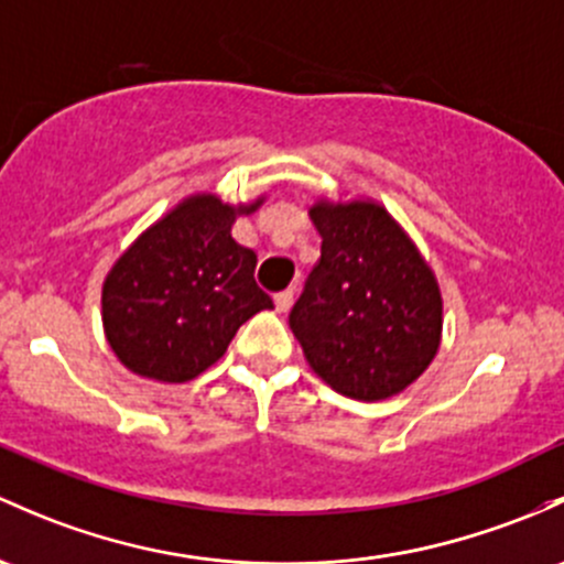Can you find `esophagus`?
I'll return each mask as SVG.
<instances>
[{
    "label": "esophagus",
    "mask_w": 564,
    "mask_h": 564,
    "mask_svg": "<svg viewBox=\"0 0 564 564\" xmlns=\"http://www.w3.org/2000/svg\"><path fill=\"white\" fill-rule=\"evenodd\" d=\"M292 302H294V292H292V289H286V292H278V294H275V311H278V313H286L289 307H292Z\"/></svg>",
    "instance_id": "1"
}]
</instances>
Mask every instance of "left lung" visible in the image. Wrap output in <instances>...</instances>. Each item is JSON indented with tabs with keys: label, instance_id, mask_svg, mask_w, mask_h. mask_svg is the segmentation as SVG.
<instances>
[{
	"label": "left lung",
	"instance_id": "obj_1",
	"mask_svg": "<svg viewBox=\"0 0 564 564\" xmlns=\"http://www.w3.org/2000/svg\"><path fill=\"white\" fill-rule=\"evenodd\" d=\"M322 259L289 316L311 370L337 394L389 400L435 359L443 297L416 242L376 199L311 205Z\"/></svg>",
	"mask_w": 564,
	"mask_h": 564
}]
</instances>
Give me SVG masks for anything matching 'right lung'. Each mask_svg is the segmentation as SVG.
<instances>
[{"instance_id":"obj_1","label":"right lung","mask_w":564,"mask_h":564,"mask_svg":"<svg viewBox=\"0 0 564 564\" xmlns=\"http://www.w3.org/2000/svg\"><path fill=\"white\" fill-rule=\"evenodd\" d=\"M229 205L192 194L142 232L102 283V327L123 367L159 383H186L227 354L235 332L272 300L253 281L257 253L232 237Z\"/></svg>"}]
</instances>
